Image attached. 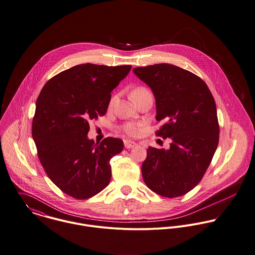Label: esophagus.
Listing matches in <instances>:
<instances>
[{
  "label": "esophagus",
  "mask_w": 255,
  "mask_h": 255,
  "mask_svg": "<svg viewBox=\"0 0 255 255\" xmlns=\"http://www.w3.org/2000/svg\"><path fill=\"white\" fill-rule=\"evenodd\" d=\"M124 146H125L126 149H132V148L137 146V143H135L133 141H130V140H125L124 141Z\"/></svg>",
  "instance_id": "34e87169"
}]
</instances>
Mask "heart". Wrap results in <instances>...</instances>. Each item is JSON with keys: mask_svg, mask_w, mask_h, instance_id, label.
<instances>
[{"mask_svg": "<svg viewBox=\"0 0 255 255\" xmlns=\"http://www.w3.org/2000/svg\"><path fill=\"white\" fill-rule=\"evenodd\" d=\"M150 93L146 88H136L132 93H131V99L133 100L134 98L136 97H139V96H142V95H145V94H148ZM113 99L110 101V104L113 103ZM143 124L142 123H133V122H129V123H126L122 126V130L125 134H127L128 136H136L138 135L140 132H141V128H142Z\"/></svg>", "mask_w": 255, "mask_h": 255, "instance_id": "obj_1", "label": "heart"}]
</instances>
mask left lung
<instances>
[{
    "label": "left lung",
    "instance_id": "left-lung-1",
    "mask_svg": "<svg viewBox=\"0 0 255 255\" xmlns=\"http://www.w3.org/2000/svg\"><path fill=\"white\" fill-rule=\"evenodd\" d=\"M154 96L157 121L165 123L156 136L169 138V149L149 147L142 164L147 186L158 195L186 194L202 179L219 143L214 98L203 80L170 64L133 69Z\"/></svg>",
    "mask_w": 255,
    "mask_h": 255
}]
</instances>
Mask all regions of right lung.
Returning <instances> with one entry per match:
<instances>
[{"mask_svg": "<svg viewBox=\"0 0 255 255\" xmlns=\"http://www.w3.org/2000/svg\"><path fill=\"white\" fill-rule=\"evenodd\" d=\"M131 66L82 64L49 80L36 101L32 137L39 160L52 182L76 199L104 189L111 177L109 160L124 147L118 138L95 144L90 122L105 114L111 92Z\"/></svg>", "mask_w": 255, "mask_h": 255, "instance_id": "right-lung-1", "label": "right lung"}]
</instances>
